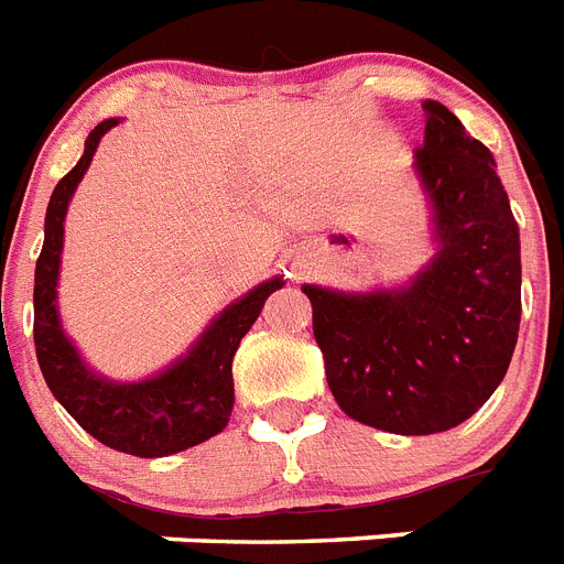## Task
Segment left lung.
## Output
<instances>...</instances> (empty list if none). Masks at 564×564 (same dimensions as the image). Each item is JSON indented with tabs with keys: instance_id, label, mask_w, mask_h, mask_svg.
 <instances>
[{
	"instance_id": "left-lung-1",
	"label": "left lung",
	"mask_w": 564,
	"mask_h": 564,
	"mask_svg": "<svg viewBox=\"0 0 564 564\" xmlns=\"http://www.w3.org/2000/svg\"><path fill=\"white\" fill-rule=\"evenodd\" d=\"M415 149L442 249L413 286H304L326 381L349 419L399 435L458 427L501 384L522 318L519 224L485 143L427 99Z\"/></svg>"
}]
</instances>
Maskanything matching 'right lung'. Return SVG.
<instances>
[{
	"label": "right lung",
	"mask_w": 564,
	"mask_h": 564,
	"mask_svg": "<svg viewBox=\"0 0 564 564\" xmlns=\"http://www.w3.org/2000/svg\"><path fill=\"white\" fill-rule=\"evenodd\" d=\"M113 126L117 120L99 122L85 140L79 163L56 183L51 194L45 243L33 274V344H36V361L45 384L85 433H91L106 447L131 456H172L206 442L229 424L231 404H235L231 358L238 352L240 338L258 321L263 301L274 290H281L283 281L274 278L260 283L258 290L231 304L183 361L151 381L111 384L106 378L85 370L79 355L59 329L54 304L56 274H59L63 220L70 194L91 163L99 137Z\"/></svg>",
	"instance_id": "1"
}]
</instances>
